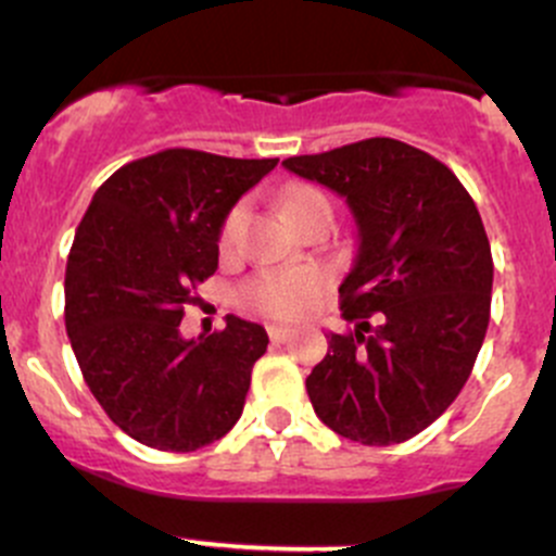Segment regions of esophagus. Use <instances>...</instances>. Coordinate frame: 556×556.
Wrapping results in <instances>:
<instances>
[{
	"instance_id": "esophagus-1",
	"label": "esophagus",
	"mask_w": 556,
	"mask_h": 556,
	"mask_svg": "<svg viewBox=\"0 0 556 556\" xmlns=\"http://www.w3.org/2000/svg\"><path fill=\"white\" fill-rule=\"evenodd\" d=\"M268 339L274 344H285L290 339V328H282V325H268Z\"/></svg>"
}]
</instances>
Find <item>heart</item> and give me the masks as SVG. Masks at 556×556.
I'll return each mask as SVG.
<instances>
[{"label": "heart", "instance_id": "b5f03b06", "mask_svg": "<svg viewBox=\"0 0 556 556\" xmlns=\"http://www.w3.org/2000/svg\"><path fill=\"white\" fill-rule=\"evenodd\" d=\"M330 212L328 195L319 193L317 188H295L293 193L285 199V212L290 220H301V217L312 215V212ZM247 223V206L237 204L226 215L220 226V250L231 252L239 244ZM323 290V277L314 271H266L257 274L255 279L244 285L242 295L247 304L255 312L268 314V317L293 319L299 314L309 309V304L317 299Z\"/></svg>", "mask_w": 556, "mask_h": 556}]
</instances>
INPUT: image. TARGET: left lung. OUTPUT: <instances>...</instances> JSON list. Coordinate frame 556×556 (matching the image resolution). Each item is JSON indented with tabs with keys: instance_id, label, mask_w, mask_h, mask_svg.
<instances>
[{
	"instance_id": "left-lung-1",
	"label": "left lung",
	"mask_w": 556,
	"mask_h": 556,
	"mask_svg": "<svg viewBox=\"0 0 556 556\" xmlns=\"http://www.w3.org/2000/svg\"><path fill=\"white\" fill-rule=\"evenodd\" d=\"M282 164L344 195L361 233L339 288L355 328L306 377L314 414L363 446L403 444L452 406L484 344L495 266L479 210L450 166L390 137Z\"/></svg>"
}]
</instances>
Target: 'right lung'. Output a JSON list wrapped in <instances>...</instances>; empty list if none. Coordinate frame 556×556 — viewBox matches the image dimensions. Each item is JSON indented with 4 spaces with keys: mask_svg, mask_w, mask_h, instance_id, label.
Returning a JSON list of instances; mask_svg holds the SVG:
<instances>
[{
    "mask_svg": "<svg viewBox=\"0 0 556 556\" xmlns=\"http://www.w3.org/2000/svg\"><path fill=\"white\" fill-rule=\"evenodd\" d=\"M277 159L172 148L121 166L93 193L66 257L64 323L106 417L144 446L195 452L242 417L268 336L228 314L185 341L195 288L217 271L220 226Z\"/></svg>",
    "mask_w": 556,
    "mask_h": 556,
    "instance_id": "obj_1",
    "label": "right lung"
}]
</instances>
